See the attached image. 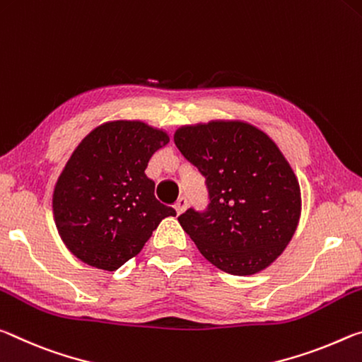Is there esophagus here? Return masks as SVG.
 <instances>
[{
  "mask_svg": "<svg viewBox=\"0 0 362 362\" xmlns=\"http://www.w3.org/2000/svg\"><path fill=\"white\" fill-rule=\"evenodd\" d=\"M187 205H189V202H187L186 197H181L180 200H177L176 205H175V210H176L177 215H181V213L187 209Z\"/></svg>",
  "mask_w": 362,
  "mask_h": 362,
  "instance_id": "1",
  "label": "esophagus"
}]
</instances>
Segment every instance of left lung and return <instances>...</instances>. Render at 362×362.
Returning a JSON list of instances; mask_svg holds the SVG:
<instances>
[{
  "label": "left lung",
  "mask_w": 362,
  "mask_h": 362,
  "mask_svg": "<svg viewBox=\"0 0 362 362\" xmlns=\"http://www.w3.org/2000/svg\"><path fill=\"white\" fill-rule=\"evenodd\" d=\"M175 144L205 177L209 205L177 221L216 268L257 274L284 252L297 229L300 185L279 147L244 122L181 127Z\"/></svg>",
  "instance_id": "obj_1"
}]
</instances>
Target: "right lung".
Instances as JSON below:
<instances>
[{"label":"right lung","instance_id":"add662e5","mask_svg":"<svg viewBox=\"0 0 362 362\" xmlns=\"http://www.w3.org/2000/svg\"><path fill=\"white\" fill-rule=\"evenodd\" d=\"M168 134L142 122H110L83 139L52 194V211L64 244L83 263L115 271L141 252L152 230L175 209L153 195L146 176Z\"/></svg>","mask_w":362,"mask_h":362}]
</instances>
